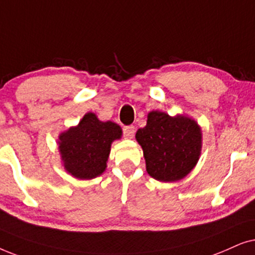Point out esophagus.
<instances>
[{
	"instance_id": "obj_1",
	"label": "esophagus",
	"mask_w": 255,
	"mask_h": 255,
	"mask_svg": "<svg viewBox=\"0 0 255 255\" xmlns=\"http://www.w3.org/2000/svg\"><path fill=\"white\" fill-rule=\"evenodd\" d=\"M135 134L134 126H125L124 127V135L128 138H133Z\"/></svg>"
}]
</instances>
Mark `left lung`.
<instances>
[{"mask_svg":"<svg viewBox=\"0 0 255 255\" xmlns=\"http://www.w3.org/2000/svg\"><path fill=\"white\" fill-rule=\"evenodd\" d=\"M135 137L143 149L148 174L157 181L175 182L185 177L201 155V128L181 115L171 118L152 111L147 126L140 128Z\"/></svg>","mask_w":255,"mask_h":255,"instance_id":"8db88e82","label":"left lung"}]
</instances>
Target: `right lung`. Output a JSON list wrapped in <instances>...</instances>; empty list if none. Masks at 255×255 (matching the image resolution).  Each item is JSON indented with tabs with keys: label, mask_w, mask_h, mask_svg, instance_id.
Listing matches in <instances>:
<instances>
[{
	"label": "right lung",
	"mask_w": 255,
	"mask_h": 255,
	"mask_svg": "<svg viewBox=\"0 0 255 255\" xmlns=\"http://www.w3.org/2000/svg\"><path fill=\"white\" fill-rule=\"evenodd\" d=\"M121 128L114 122L98 120L87 113L77 127L59 136V150L64 167L79 179H91L103 174L110 155L111 144L120 138Z\"/></svg>",
	"instance_id": "1"
}]
</instances>
